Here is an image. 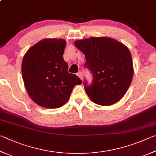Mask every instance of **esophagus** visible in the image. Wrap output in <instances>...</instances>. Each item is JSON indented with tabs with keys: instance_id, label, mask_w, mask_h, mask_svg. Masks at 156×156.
Returning a JSON list of instances; mask_svg holds the SVG:
<instances>
[{
	"instance_id": "1",
	"label": "esophagus",
	"mask_w": 156,
	"mask_h": 156,
	"mask_svg": "<svg viewBox=\"0 0 156 156\" xmlns=\"http://www.w3.org/2000/svg\"><path fill=\"white\" fill-rule=\"evenodd\" d=\"M77 75L79 78H80L82 80H83V77H82V73H81V72H78V73H77Z\"/></svg>"
}]
</instances>
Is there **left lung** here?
Returning a JSON list of instances; mask_svg holds the SVG:
<instances>
[{"label":"left lung","mask_w":156,"mask_h":156,"mask_svg":"<svg viewBox=\"0 0 156 156\" xmlns=\"http://www.w3.org/2000/svg\"><path fill=\"white\" fill-rule=\"evenodd\" d=\"M75 46L86 58L84 67L93 74L92 83L84 89L93 102L110 106L126 94L134 73L129 49L116 39L101 37L77 40Z\"/></svg>","instance_id":"left-lung-1"}]
</instances>
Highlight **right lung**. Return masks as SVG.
I'll list each match as a JSON object with an SVG mask.
<instances>
[{"label": "right lung", "mask_w": 156, "mask_h": 156, "mask_svg": "<svg viewBox=\"0 0 156 156\" xmlns=\"http://www.w3.org/2000/svg\"><path fill=\"white\" fill-rule=\"evenodd\" d=\"M66 41L44 39L28 50L22 63V73L28 94L34 102L57 108L69 100L73 87L81 84L77 76L67 72L63 59Z\"/></svg>", "instance_id": "1"}]
</instances>
